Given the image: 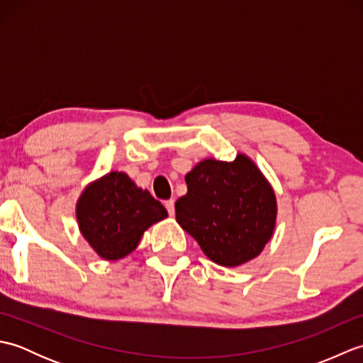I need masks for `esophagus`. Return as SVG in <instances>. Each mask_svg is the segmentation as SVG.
Here are the masks:
<instances>
[{"mask_svg":"<svg viewBox=\"0 0 363 363\" xmlns=\"http://www.w3.org/2000/svg\"><path fill=\"white\" fill-rule=\"evenodd\" d=\"M165 207H167L168 213L173 217L174 215V199H168V201H165Z\"/></svg>","mask_w":363,"mask_h":363,"instance_id":"34e87169","label":"esophagus"}]
</instances>
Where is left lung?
<instances>
[{
  "instance_id": "1",
  "label": "left lung",
  "mask_w": 363,
  "mask_h": 363,
  "mask_svg": "<svg viewBox=\"0 0 363 363\" xmlns=\"http://www.w3.org/2000/svg\"><path fill=\"white\" fill-rule=\"evenodd\" d=\"M187 194L174 204L176 221L215 264L235 268L256 259L277 220L274 189L250 156L203 159L186 174Z\"/></svg>"
}]
</instances>
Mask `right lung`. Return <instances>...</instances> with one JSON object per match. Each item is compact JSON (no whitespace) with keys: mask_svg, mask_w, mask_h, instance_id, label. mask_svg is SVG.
Returning a JSON list of instances; mask_svg holds the SVG:
<instances>
[{"mask_svg":"<svg viewBox=\"0 0 363 363\" xmlns=\"http://www.w3.org/2000/svg\"><path fill=\"white\" fill-rule=\"evenodd\" d=\"M168 212L125 172H109L89 182L76 201L79 233L103 260L133 252L152 225Z\"/></svg>","mask_w":363,"mask_h":363,"instance_id":"add662e5","label":"right lung"}]
</instances>
